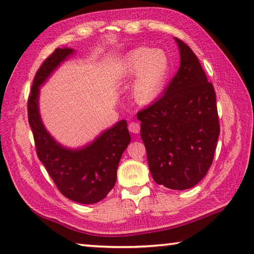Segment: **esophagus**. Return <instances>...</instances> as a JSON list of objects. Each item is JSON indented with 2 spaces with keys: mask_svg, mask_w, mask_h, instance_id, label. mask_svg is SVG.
<instances>
[{
  "mask_svg": "<svg viewBox=\"0 0 254 254\" xmlns=\"http://www.w3.org/2000/svg\"><path fill=\"white\" fill-rule=\"evenodd\" d=\"M128 131L134 134H137L141 131V126H139L138 122H130L128 123Z\"/></svg>",
  "mask_w": 254,
  "mask_h": 254,
  "instance_id": "obj_1",
  "label": "esophagus"
}]
</instances>
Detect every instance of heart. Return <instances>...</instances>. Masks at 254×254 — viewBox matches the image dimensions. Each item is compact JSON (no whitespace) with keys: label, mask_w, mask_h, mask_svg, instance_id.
<instances>
[{"label":"heart","mask_w":254,"mask_h":254,"mask_svg":"<svg viewBox=\"0 0 254 254\" xmlns=\"http://www.w3.org/2000/svg\"><path fill=\"white\" fill-rule=\"evenodd\" d=\"M169 60L164 51L139 47L126 57L121 76L130 79L136 75L133 83L134 99L141 105L154 101L160 94L169 75Z\"/></svg>","instance_id":"b5f03b06"}]
</instances>
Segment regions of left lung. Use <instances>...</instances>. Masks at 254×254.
Wrapping results in <instances>:
<instances>
[{"mask_svg": "<svg viewBox=\"0 0 254 254\" xmlns=\"http://www.w3.org/2000/svg\"><path fill=\"white\" fill-rule=\"evenodd\" d=\"M176 41L180 67L164 96L138 111L137 119L155 182L186 190L207 174L220 128L213 84L191 48Z\"/></svg>", "mask_w": 254, "mask_h": 254, "instance_id": "left-lung-1", "label": "left lung"}]
</instances>
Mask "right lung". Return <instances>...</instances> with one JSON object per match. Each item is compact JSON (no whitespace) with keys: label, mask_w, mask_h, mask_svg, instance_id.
<instances>
[{"label":"right lung","mask_w":254,"mask_h":254,"mask_svg":"<svg viewBox=\"0 0 254 254\" xmlns=\"http://www.w3.org/2000/svg\"><path fill=\"white\" fill-rule=\"evenodd\" d=\"M73 50L58 48L38 69L28 97V122L38 158L64 196L80 204L104 199L117 181V169L131 142L126 120L119 121L88 146L77 150L62 147L44 127L38 109L39 86Z\"/></svg>","instance_id":"add662e5"}]
</instances>
